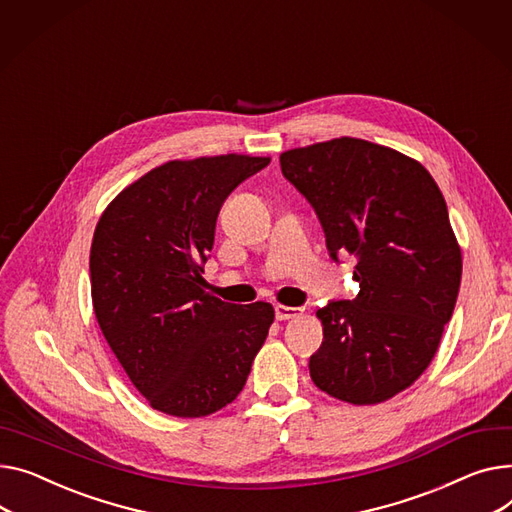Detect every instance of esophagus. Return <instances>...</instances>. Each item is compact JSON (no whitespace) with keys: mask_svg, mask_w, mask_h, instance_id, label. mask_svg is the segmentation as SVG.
Masks as SVG:
<instances>
[{"mask_svg":"<svg viewBox=\"0 0 512 512\" xmlns=\"http://www.w3.org/2000/svg\"><path fill=\"white\" fill-rule=\"evenodd\" d=\"M300 315H302V309H298V306H286V304H276V319H278V321L294 319V317H300Z\"/></svg>","mask_w":512,"mask_h":512,"instance_id":"1","label":"esophagus"}]
</instances>
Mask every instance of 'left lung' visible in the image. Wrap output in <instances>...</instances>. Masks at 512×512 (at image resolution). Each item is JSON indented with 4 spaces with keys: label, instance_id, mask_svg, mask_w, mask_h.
I'll list each match as a JSON object with an SVG mask.
<instances>
[{
    "label": "left lung",
    "instance_id": "left-lung-1",
    "mask_svg": "<svg viewBox=\"0 0 512 512\" xmlns=\"http://www.w3.org/2000/svg\"><path fill=\"white\" fill-rule=\"evenodd\" d=\"M280 164L315 208L331 259L356 257L360 284L317 311L311 379L335 399L381 403L428 368L455 309L463 263L445 197L420 162L356 138L288 150Z\"/></svg>",
    "mask_w": 512,
    "mask_h": 512
}]
</instances>
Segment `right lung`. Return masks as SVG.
<instances>
[{
    "mask_svg": "<svg viewBox=\"0 0 512 512\" xmlns=\"http://www.w3.org/2000/svg\"><path fill=\"white\" fill-rule=\"evenodd\" d=\"M269 158L166 162L123 189L90 249L94 315L127 377L158 412L210 416L243 391L274 306L203 290L226 197Z\"/></svg>",
    "mask_w": 512,
    "mask_h": 512,
    "instance_id": "add662e5",
    "label": "right lung"
}]
</instances>
